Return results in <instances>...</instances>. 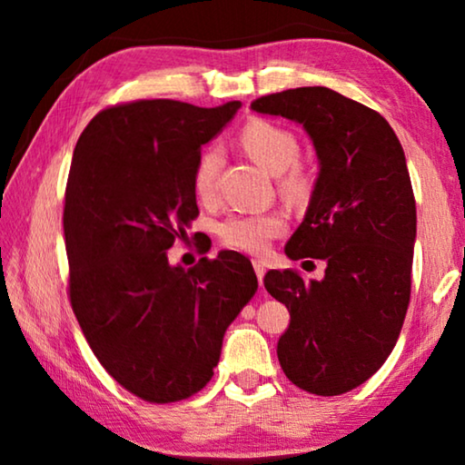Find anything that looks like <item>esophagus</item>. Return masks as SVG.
Masks as SVG:
<instances>
[{
  "label": "esophagus",
  "mask_w": 465,
  "mask_h": 465,
  "mask_svg": "<svg viewBox=\"0 0 465 465\" xmlns=\"http://www.w3.org/2000/svg\"><path fill=\"white\" fill-rule=\"evenodd\" d=\"M252 264H254V272H256V277H258V282H261V287H262V279H264V274H266V262L264 261H254Z\"/></svg>",
  "instance_id": "obj_1"
}]
</instances>
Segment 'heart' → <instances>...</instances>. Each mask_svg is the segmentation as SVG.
Instances as JSON below:
<instances>
[{"instance_id":"b5f03b06","label":"heart","mask_w":465,"mask_h":465,"mask_svg":"<svg viewBox=\"0 0 465 465\" xmlns=\"http://www.w3.org/2000/svg\"><path fill=\"white\" fill-rule=\"evenodd\" d=\"M240 143L252 160L261 163L271 174H281L282 193L289 196L303 194L305 180L302 172L293 168L299 155V143L293 133L269 121H250L240 133ZM219 168H222V152L213 145L203 149L194 163L193 188L204 203L213 199ZM282 230H285V217L277 211H266V213H233L225 217L219 223L217 233L225 246L233 250L264 254Z\"/></svg>"}]
</instances>
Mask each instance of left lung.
I'll return each instance as SVG.
<instances>
[{
	"mask_svg": "<svg viewBox=\"0 0 465 465\" xmlns=\"http://www.w3.org/2000/svg\"><path fill=\"white\" fill-rule=\"evenodd\" d=\"M250 108L302 124L316 149V184L285 254L326 261L324 279L269 271L264 287L291 316L277 344L282 371L305 391L338 396L385 363L411 302L416 203L404 149L380 113L322 85Z\"/></svg>",
	"mask_w": 465,
	"mask_h": 465,
	"instance_id": "1",
	"label": "left lung"
}]
</instances>
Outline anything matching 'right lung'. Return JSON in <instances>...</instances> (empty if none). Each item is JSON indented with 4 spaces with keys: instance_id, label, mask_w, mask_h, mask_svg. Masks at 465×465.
Wrapping results in <instances>:
<instances>
[{
    "instance_id": "obj_1",
    "label": "right lung",
    "mask_w": 465,
    "mask_h": 465,
    "mask_svg": "<svg viewBox=\"0 0 465 465\" xmlns=\"http://www.w3.org/2000/svg\"><path fill=\"white\" fill-rule=\"evenodd\" d=\"M240 106L129 102L94 116L74 149L63 211L72 308L102 367L147 402H178L209 383L227 326L258 289L238 252L188 271L168 261L199 215L201 149Z\"/></svg>"
}]
</instances>
